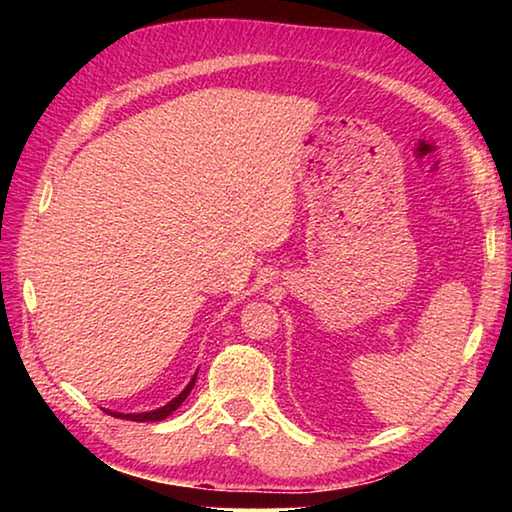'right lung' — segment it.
I'll return each mask as SVG.
<instances>
[{
    "label": "right lung",
    "mask_w": 512,
    "mask_h": 512,
    "mask_svg": "<svg viewBox=\"0 0 512 512\" xmlns=\"http://www.w3.org/2000/svg\"><path fill=\"white\" fill-rule=\"evenodd\" d=\"M196 375H198V372H194V377L189 379V384L183 388V391H180L176 397H173V400H171L169 404L160 406V409L144 411V413H119V411H108V409H103V411H106L108 415H112V418H121V420H133V422H160V420H164V418H169V415H171L173 411H176L178 406L187 400V395L192 393V388H194V384H196Z\"/></svg>",
    "instance_id": "add662e5"
}]
</instances>
